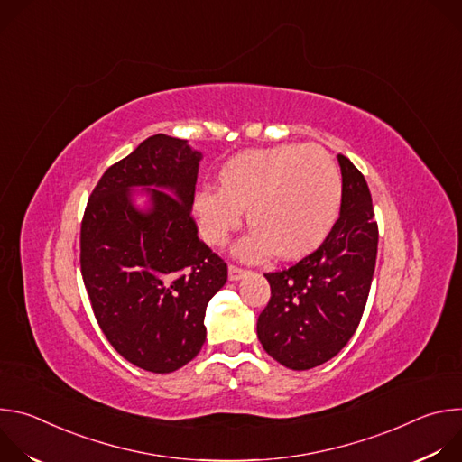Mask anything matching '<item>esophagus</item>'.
<instances>
[{
  "label": "esophagus",
  "instance_id": "obj_1",
  "mask_svg": "<svg viewBox=\"0 0 462 462\" xmlns=\"http://www.w3.org/2000/svg\"><path fill=\"white\" fill-rule=\"evenodd\" d=\"M245 274H246V271L241 269V267H237V265H230V267H228V280H230V282H237V280H241Z\"/></svg>",
  "mask_w": 462,
  "mask_h": 462
}]
</instances>
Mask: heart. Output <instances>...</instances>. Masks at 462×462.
<instances>
[{
    "label": "heart",
    "mask_w": 462,
    "mask_h": 462,
    "mask_svg": "<svg viewBox=\"0 0 462 462\" xmlns=\"http://www.w3.org/2000/svg\"><path fill=\"white\" fill-rule=\"evenodd\" d=\"M219 189L201 188L193 212L210 245H225L246 212L254 230L237 246L245 259L269 252L282 261L312 254L333 232L344 199L338 166L314 144H282L232 157L219 171Z\"/></svg>",
    "instance_id": "heart-1"
}]
</instances>
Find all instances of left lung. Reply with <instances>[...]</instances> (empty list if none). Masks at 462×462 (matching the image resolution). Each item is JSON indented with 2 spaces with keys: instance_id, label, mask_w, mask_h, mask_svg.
<instances>
[{
  "instance_id": "1",
  "label": "left lung",
  "mask_w": 462,
  "mask_h": 462,
  "mask_svg": "<svg viewBox=\"0 0 462 462\" xmlns=\"http://www.w3.org/2000/svg\"><path fill=\"white\" fill-rule=\"evenodd\" d=\"M344 199L328 237L296 265L269 273L257 338L276 362L305 371L337 356L362 319L376 265L378 225L360 170L338 155Z\"/></svg>"
}]
</instances>
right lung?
Listing matches in <instances>:
<instances>
[{"label": "right lung", "mask_w": 462, "mask_h": 462, "mask_svg": "<svg viewBox=\"0 0 462 462\" xmlns=\"http://www.w3.org/2000/svg\"><path fill=\"white\" fill-rule=\"evenodd\" d=\"M199 161L186 141L153 135L106 170L82 219L80 269L95 318L120 356L152 373L199 355L207 305L228 278L191 217ZM135 185L151 195L146 213L130 201Z\"/></svg>", "instance_id": "1"}]
</instances>
